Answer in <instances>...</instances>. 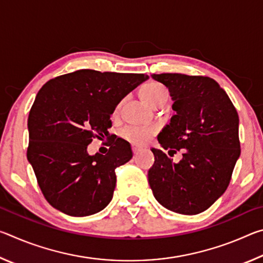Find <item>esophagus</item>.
<instances>
[{"label": "esophagus", "mask_w": 263, "mask_h": 263, "mask_svg": "<svg viewBox=\"0 0 263 263\" xmlns=\"http://www.w3.org/2000/svg\"><path fill=\"white\" fill-rule=\"evenodd\" d=\"M140 149H141V148L139 147V146H135V145L132 146V152H133V154H135V155H137L138 153H139Z\"/></svg>", "instance_id": "34e87169"}]
</instances>
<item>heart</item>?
Listing matches in <instances>:
<instances>
[{"instance_id": "obj_1", "label": "heart", "mask_w": 263, "mask_h": 263, "mask_svg": "<svg viewBox=\"0 0 263 263\" xmlns=\"http://www.w3.org/2000/svg\"><path fill=\"white\" fill-rule=\"evenodd\" d=\"M167 94V90L161 84L157 82H149L144 84L140 88L139 95L145 103L153 106L161 97ZM157 128L154 126H136L130 125L122 128L121 136L123 139L130 141L135 145H144L148 140L149 137H152Z\"/></svg>"}]
</instances>
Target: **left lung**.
Here are the masks:
<instances>
[{
  "instance_id": "left-lung-1",
  "label": "left lung",
  "mask_w": 263,
  "mask_h": 263,
  "mask_svg": "<svg viewBox=\"0 0 263 263\" xmlns=\"http://www.w3.org/2000/svg\"><path fill=\"white\" fill-rule=\"evenodd\" d=\"M171 92V123L158 140L168 153L183 149L174 163L161 149L152 148L154 164L148 183L157 201L168 210L197 215L228 189L240 157L239 116L225 90L208 77L177 73L153 74Z\"/></svg>"
}]
</instances>
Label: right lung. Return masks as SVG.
Returning <instances> with one entry per match:
<instances>
[{
	"instance_id": "1",
	"label": "right lung",
	"mask_w": 263,
	"mask_h": 263,
	"mask_svg": "<svg viewBox=\"0 0 263 263\" xmlns=\"http://www.w3.org/2000/svg\"><path fill=\"white\" fill-rule=\"evenodd\" d=\"M145 74L80 69L50 80L28 118V160L51 205L73 217L100 212L112 199L115 169L132 158L130 144L110 140L106 154L89 155L94 138L109 137L110 116Z\"/></svg>"
}]
</instances>
